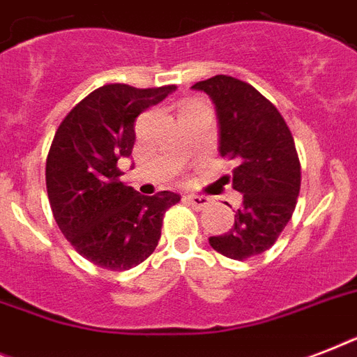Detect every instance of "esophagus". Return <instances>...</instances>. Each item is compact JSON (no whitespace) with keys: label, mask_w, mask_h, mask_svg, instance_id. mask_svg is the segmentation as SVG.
<instances>
[{"label":"esophagus","mask_w":357,"mask_h":357,"mask_svg":"<svg viewBox=\"0 0 357 357\" xmlns=\"http://www.w3.org/2000/svg\"><path fill=\"white\" fill-rule=\"evenodd\" d=\"M187 202H189V206H192L195 209H204L211 204V198H207V196H196L190 195L187 196Z\"/></svg>","instance_id":"1"}]
</instances>
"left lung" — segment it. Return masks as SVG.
Masks as SVG:
<instances>
[{
	"instance_id": "8db88e82",
	"label": "left lung",
	"mask_w": 357,
	"mask_h": 357,
	"mask_svg": "<svg viewBox=\"0 0 357 357\" xmlns=\"http://www.w3.org/2000/svg\"><path fill=\"white\" fill-rule=\"evenodd\" d=\"M192 89L215 103L218 151L237 161L231 185L243 195L234 228L209 237V244L229 259L244 261L271 248L293 217L300 192L293 135L280 111L244 81L215 75Z\"/></svg>"
}]
</instances>
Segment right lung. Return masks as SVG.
<instances>
[{"instance_id":"obj_1","label":"right lung","mask_w":357,"mask_h":357,"mask_svg":"<svg viewBox=\"0 0 357 357\" xmlns=\"http://www.w3.org/2000/svg\"><path fill=\"white\" fill-rule=\"evenodd\" d=\"M176 85L135 89L114 83L83 98L53 137L46 187L59 229L85 259L107 271H129L148 259L161 238L162 217L181 198L153 196L120 181L119 159L131 155L135 120Z\"/></svg>"}]
</instances>
